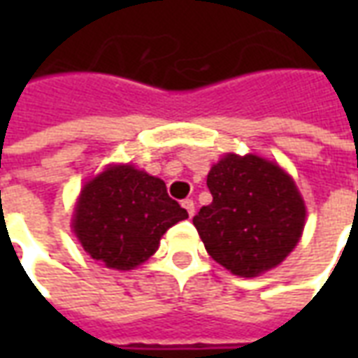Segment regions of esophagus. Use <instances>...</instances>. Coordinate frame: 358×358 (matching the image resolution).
<instances>
[{
    "label": "esophagus",
    "mask_w": 358,
    "mask_h": 358,
    "mask_svg": "<svg viewBox=\"0 0 358 358\" xmlns=\"http://www.w3.org/2000/svg\"><path fill=\"white\" fill-rule=\"evenodd\" d=\"M182 207H184V209L187 210V215H189V218L194 217V215H195V203H194V199H184V201H182Z\"/></svg>",
    "instance_id": "1"
}]
</instances>
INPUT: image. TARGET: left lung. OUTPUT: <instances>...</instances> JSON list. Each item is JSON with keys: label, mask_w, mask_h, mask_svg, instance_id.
Segmentation results:
<instances>
[{"label": "left lung", "mask_w": 358, "mask_h": 358, "mask_svg": "<svg viewBox=\"0 0 358 358\" xmlns=\"http://www.w3.org/2000/svg\"><path fill=\"white\" fill-rule=\"evenodd\" d=\"M213 203L194 217L205 249L236 276H259L289 255L305 226V203L278 164L226 155L207 176Z\"/></svg>", "instance_id": "8db88e82"}]
</instances>
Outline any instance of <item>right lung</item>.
<instances>
[{
  "mask_svg": "<svg viewBox=\"0 0 358 358\" xmlns=\"http://www.w3.org/2000/svg\"><path fill=\"white\" fill-rule=\"evenodd\" d=\"M187 218L161 178L130 164L109 166L82 189L74 234L92 259L130 270L148 261L171 226Z\"/></svg>",
  "mask_w": 358,
  "mask_h": 358,
  "instance_id": "obj_1",
  "label": "right lung"
}]
</instances>
